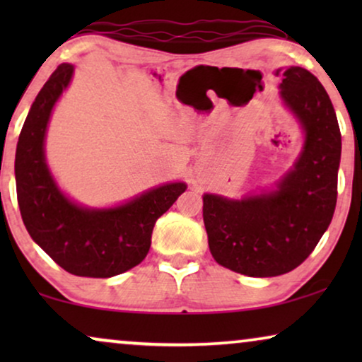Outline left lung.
<instances>
[{
  "instance_id": "obj_1",
  "label": "left lung",
  "mask_w": 362,
  "mask_h": 362,
  "mask_svg": "<svg viewBox=\"0 0 362 362\" xmlns=\"http://www.w3.org/2000/svg\"><path fill=\"white\" fill-rule=\"evenodd\" d=\"M280 98L303 133L298 158L270 189L240 199L206 192L202 217L217 264L249 276L288 274L308 257L333 219L341 133L333 103L303 67L276 69Z\"/></svg>"
}]
</instances>
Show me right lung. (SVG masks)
<instances>
[{"label":"right lung","instance_id":"1","mask_svg":"<svg viewBox=\"0 0 362 362\" xmlns=\"http://www.w3.org/2000/svg\"><path fill=\"white\" fill-rule=\"evenodd\" d=\"M72 76V64H61L28 113L14 160L18 204L29 235L59 267L77 276L110 279L145 259L158 217L187 186L166 182L113 207L72 201L54 180L44 148L52 110Z\"/></svg>","mask_w":362,"mask_h":362}]
</instances>
